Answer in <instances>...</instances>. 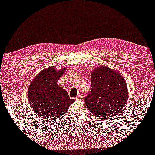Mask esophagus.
<instances>
[{"instance_id": "1", "label": "esophagus", "mask_w": 155, "mask_h": 155, "mask_svg": "<svg viewBox=\"0 0 155 155\" xmlns=\"http://www.w3.org/2000/svg\"><path fill=\"white\" fill-rule=\"evenodd\" d=\"M75 100L76 101H82V96L80 95V96H78L77 97H75Z\"/></svg>"}]
</instances>
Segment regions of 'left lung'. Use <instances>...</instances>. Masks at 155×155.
Returning <instances> with one entry per match:
<instances>
[{
    "label": "left lung",
    "instance_id": "1",
    "mask_svg": "<svg viewBox=\"0 0 155 155\" xmlns=\"http://www.w3.org/2000/svg\"><path fill=\"white\" fill-rule=\"evenodd\" d=\"M91 94L85 97L90 112L102 120L116 117L128 101L126 82L119 73L104 66L91 72Z\"/></svg>",
    "mask_w": 155,
    "mask_h": 155
}]
</instances>
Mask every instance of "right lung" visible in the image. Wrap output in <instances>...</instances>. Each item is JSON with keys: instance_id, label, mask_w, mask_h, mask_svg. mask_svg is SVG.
I'll return each mask as SVG.
<instances>
[{"instance_id": "1", "label": "right lung", "mask_w": 155, "mask_h": 155, "mask_svg": "<svg viewBox=\"0 0 155 155\" xmlns=\"http://www.w3.org/2000/svg\"><path fill=\"white\" fill-rule=\"evenodd\" d=\"M66 69L64 67L57 71L50 66L41 71L31 82L28 91V101L41 120L51 122L60 117L75 102L65 89L57 84Z\"/></svg>"}]
</instances>
